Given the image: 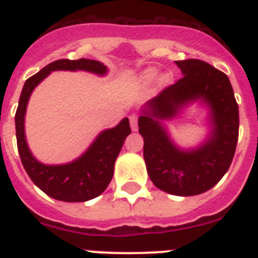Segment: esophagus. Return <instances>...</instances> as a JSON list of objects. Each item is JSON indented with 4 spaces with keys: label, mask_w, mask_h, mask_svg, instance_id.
Here are the masks:
<instances>
[{
    "label": "esophagus",
    "mask_w": 258,
    "mask_h": 258,
    "mask_svg": "<svg viewBox=\"0 0 258 258\" xmlns=\"http://www.w3.org/2000/svg\"><path fill=\"white\" fill-rule=\"evenodd\" d=\"M130 123H131V130L137 131L138 130V116L137 115H131L130 116Z\"/></svg>",
    "instance_id": "1"
}]
</instances>
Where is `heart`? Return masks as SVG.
<instances>
[{
	"label": "heart",
	"instance_id": "1",
	"mask_svg": "<svg viewBox=\"0 0 258 258\" xmlns=\"http://www.w3.org/2000/svg\"><path fill=\"white\" fill-rule=\"evenodd\" d=\"M155 74H157V71H155V70H147L141 75V78H139V79H141L142 83L147 84V83H150L154 78H155ZM158 83H159L161 86H166V84H169L170 76H169V75H162L161 78L158 79Z\"/></svg>",
	"mask_w": 258,
	"mask_h": 258
}]
</instances>
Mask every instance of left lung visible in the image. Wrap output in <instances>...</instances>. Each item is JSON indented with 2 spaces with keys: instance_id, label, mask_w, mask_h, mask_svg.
Masks as SVG:
<instances>
[{
  "instance_id": "left-lung-1",
  "label": "left lung",
  "mask_w": 258,
  "mask_h": 258,
  "mask_svg": "<svg viewBox=\"0 0 258 258\" xmlns=\"http://www.w3.org/2000/svg\"><path fill=\"white\" fill-rule=\"evenodd\" d=\"M182 79L146 103L138 120L150 179L162 191L190 197L208 191L226 174L238 139V105L228 76L196 58L175 61ZM198 101L208 108V137L182 149L169 137L165 121Z\"/></svg>"
}]
</instances>
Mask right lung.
<instances>
[{"instance_id":"1","label":"right lung","mask_w":258,"mask_h":258,"mask_svg":"<svg viewBox=\"0 0 258 258\" xmlns=\"http://www.w3.org/2000/svg\"><path fill=\"white\" fill-rule=\"evenodd\" d=\"M54 71H86L97 76H105L108 68L100 61L80 58H61L44 67L22 87L16 111V137L22 166L30 179L46 196L64 202H86L104 191L113 175V166L125 138L131 134L130 121L124 117L112 128L103 130L91 143L86 153L70 163L45 165L37 161L29 150L25 137V113L28 101L34 88Z\"/></svg>"}]
</instances>
